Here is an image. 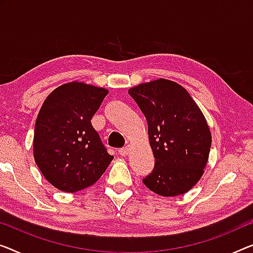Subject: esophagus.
I'll return each instance as SVG.
<instances>
[{
  "instance_id": "obj_1",
  "label": "esophagus",
  "mask_w": 253,
  "mask_h": 253,
  "mask_svg": "<svg viewBox=\"0 0 253 253\" xmlns=\"http://www.w3.org/2000/svg\"><path fill=\"white\" fill-rule=\"evenodd\" d=\"M129 150H130L129 146H126V148L120 149L119 154H120V156H123V157H126V156H128V153H129Z\"/></svg>"
}]
</instances>
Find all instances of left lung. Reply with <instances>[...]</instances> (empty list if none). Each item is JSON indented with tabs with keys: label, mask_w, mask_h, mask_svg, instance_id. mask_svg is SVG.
<instances>
[{
	"label": "left lung",
	"mask_w": 253,
	"mask_h": 253,
	"mask_svg": "<svg viewBox=\"0 0 253 253\" xmlns=\"http://www.w3.org/2000/svg\"><path fill=\"white\" fill-rule=\"evenodd\" d=\"M148 122L154 168L144 185L161 197L186 193L208 164L211 131L201 109L182 85L159 78L128 89Z\"/></svg>",
	"instance_id": "8db88e82"
}]
</instances>
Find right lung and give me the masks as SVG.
Segmentation results:
<instances>
[{"label":"right lung","instance_id":"1","mask_svg":"<svg viewBox=\"0 0 253 253\" xmlns=\"http://www.w3.org/2000/svg\"><path fill=\"white\" fill-rule=\"evenodd\" d=\"M109 90L70 82L48 94L34 131V159L45 179L74 193L99 180L114 159L107 152L90 119Z\"/></svg>","mask_w":253,"mask_h":253}]
</instances>
